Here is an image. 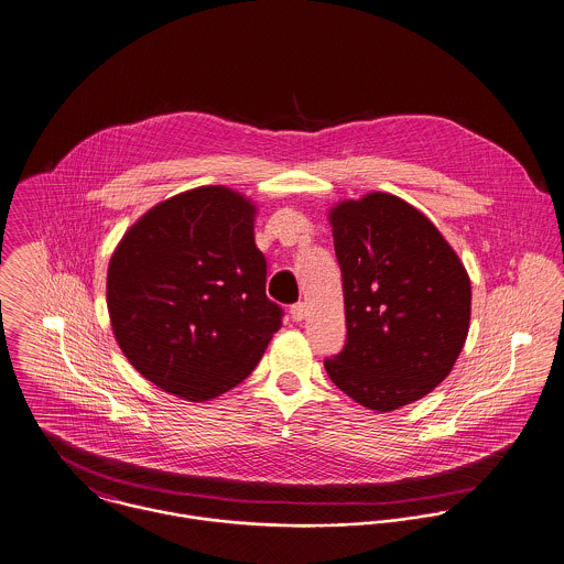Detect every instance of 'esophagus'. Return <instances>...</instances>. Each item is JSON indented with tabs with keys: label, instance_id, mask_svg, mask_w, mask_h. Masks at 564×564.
Instances as JSON below:
<instances>
[{
	"label": "esophagus",
	"instance_id": "1",
	"mask_svg": "<svg viewBox=\"0 0 564 564\" xmlns=\"http://www.w3.org/2000/svg\"><path fill=\"white\" fill-rule=\"evenodd\" d=\"M289 312H291V318H293V321H304L307 314V306L304 302H297V304L291 306Z\"/></svg>",
	"mask_w": 564,
	"mask_h": 564
}]
</instances>
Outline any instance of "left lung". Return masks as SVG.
<instances>
[{"label": "left lung", "instance_id": "obj_1", "mask_svg": "<svg viewBox=\"0 0 564 564\" xmlns=\"http://www.w3.org/2000/svg\"><path fill=\"white\" fill-rule=\"evenodd\" d=\"M347 340L325 358L329 379L368 410L429 394L462 354L471 310L467 271L440 230L390 194L332 210Z\"/></svg>", "mask_w": 564, "mask_h": 564}]
</instances>
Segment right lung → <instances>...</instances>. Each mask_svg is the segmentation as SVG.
Returning a JSON list of instances; mask_svg holds the SVG:
<instances>
[{"label": "right lung", "mask_w": 564, "mask_h": 564, "mask_svg": "<svg viewBox=\"0 0 564 564\" xmlns=\"http://www.w3.org/2000/svg\"><path fill=\"white\" fill-rule=\"evenodd\" d=\"M254 206L198 187L151 208L107 271L111 329L131 366L187 401L215 399L257 368L284 310L264 293Z\"/></svg>", "instance_id": "right-lung-1"}]
</instances>
